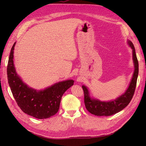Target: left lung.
I'll use <instances>...</instances> for the list:
<instances>
[{
	"mask_svg": "<svg viewBox=\"0 0 146 146\" xmlns=\"http://www.w3.org/2000/svg\"><path fill=\"white\" fill-rule=\"evenodd\" d=\"M129 44L132 49V57L134 63V72L129 87L126 92L115 100L110 102H101L90 97L89 92L85 86H82L84 92V102L86 108L92 114L97 116H110L115 114L126 107L134 96L137 84L139 73V63L135 54L134 46L131 41H128Z\"/></svg>",
	"mask_w": 146,
	"mask_h": 146,
	"instance_id": "8db88e82",
	"label": "left lung"
}]
</instances>
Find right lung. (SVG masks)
Listing matches in <instances>:
<instances>
[{"label":"right lung","mask_w":146,"mask_h":146,"mask_svg":"<svg viewBox=\"0 0 146 146\" xmlns=\"http://www.w3.org/2000/svg\"><path fill=\"white\" fill-rule=\"evenodd\" d=\"M14 42L7 64V78L12 94L24 113L39 119H48L58 112L64 93L73 85L72 80L55 83L43 90L29 88L17 75L14 65Z\"/></svg>","instance_id":"1"}]
</instances>
